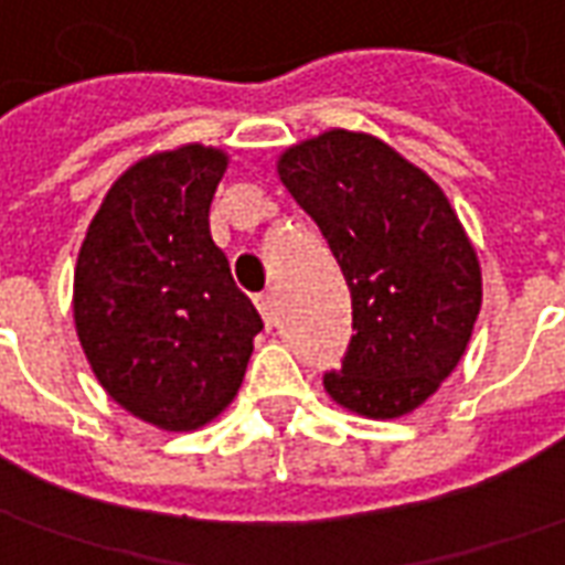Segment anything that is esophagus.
Wrapping results in <instances>:
<instances>
[{
	"label": "esophagus",
	"instance_id": "esophagus-1",
	"mask_svg": "<svg viewBox=\"0 0 565 565\" xmlns=\"http://www.w3.org/2000/svg\"><path fill=\"white\" fill-rule=\"evenodd\" d=\"M255 307L262 312L265 324L277 322V298H274V295H258V298H255Z\"/></svg>",
	"mask_w": 565,
	"mask_h": 565
}]
</instances>
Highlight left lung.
I'll return each instance as SVG.
<instances>
[{"label":"left lung","instance_id":"obj_1","mask_svg":"<svg viewBox=\"0 0 565 565\" xmlns=\"http://www.w3.org/2000/svg\"><path fill=\"white\" fill-rule=\"evenodd\" d=\"M277 174L352 291V343L324 373L333 403L401 418L434 397L481 310L476 246L434 177L367 131L331 129L279 152Z\"/></svg>","mask_w":565,"mask_h":565}]
</instances>
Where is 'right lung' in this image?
<instances>
[{"label":"right lung","instance_id":"right-lung-1","mask_svg":"<svg viewBox=\"0 0 565 565\" xmlns=\"http://www.w3.org/2000/svg\"><path fill=\"white\" fill-rule=\"evenodd\" d=\"M228 152L183 143L117 177L74 267V328L98 385L183 434L237 397L262 316L210 237Z\"/></svg>","mask_w":565,"mask_h":565}]
</instances>
